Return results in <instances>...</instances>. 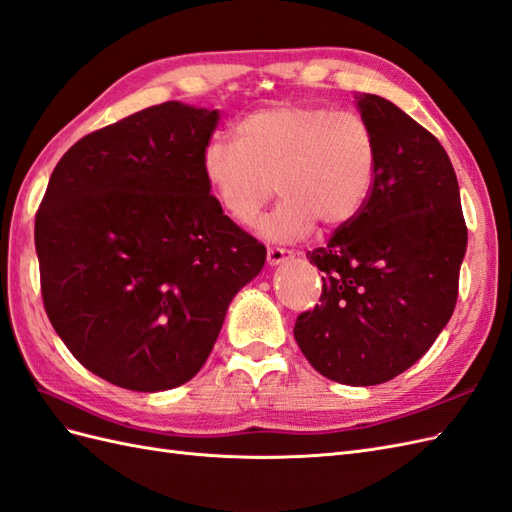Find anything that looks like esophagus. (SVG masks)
Wrapping results in <instances>:
<instances>
[{
	"instance_id": "esophagus-1",
	"label": "esophagus",
	"mask_w": 512,
	"mask_h": 512,
	"mask_svg": "<svg viewBox=\"0 0 512 512\" xmlns=\"http://www.w3.org/2000/svg\"><path fill=\"white\" fill-rule=\"evenodd\" d=\"M293 256H295V254L290 252V250H286V247H269V250H267V262H269L271 267L282 265V262L290 260Z\"/></svg>"
}]
</instances>
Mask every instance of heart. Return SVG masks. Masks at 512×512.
I'll return each mask as SVG.
<instances>
[{
    "mask_svg": "<svg viewBox=\"0 0 512 512\" xmlns=\"http://www.w3.org/2000/svg\"><path fill=\"white\" fill-rule=\"evenodd\" d=\"M232 140L206 142L202 176L219 209L241 226L254 224L278 189L282 202L258 226L271 241L306 237L316 222L347 226L375 185V133L353 112L275 105L234 124Z\"/></svg>",
    "mask_w": 512,
    "mask_h": 512,
    "instance_id": "1",
    "label": "heart"
}]
</instances>
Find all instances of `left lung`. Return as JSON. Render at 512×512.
I'll use <instances>...</instances> for the list:
<instances>
[{"label":"left lung","mask_w":512,"mask_h":512,"mask_svg":"<svg viewBox=\"0 0 512 512\" xmlns=\"http://www.w3.org/2000/svg\"><path fill=\"white\" fill-rule=\"evenodd\" d=\"M357 107L377 140L375 185L362 213L308 252L323 293L293 334L323 377L377 385L416 364L450 321L467 226L437 137L377 94Z\"/></svg>","instance_id":"left-lung-1"}]
</instances>
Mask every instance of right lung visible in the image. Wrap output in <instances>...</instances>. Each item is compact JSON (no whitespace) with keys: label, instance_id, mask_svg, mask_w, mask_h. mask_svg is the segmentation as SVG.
<instances>
[{"label":"right lung","instance_id":"1","mask_svg":"<svg viewBox=\"0 0 512 512\" xmlns=\"http://www.w3.org/2000/svg\"><path fill=\"white\" fill-rule=\"evenodd\" d=\"M217 109L168 101L71 146L34 226L45 312L96 377L133 392L187 383L267 250L206 185Z\"/></svg>","mask_w":512,"mask_h":512}]
</instances>
